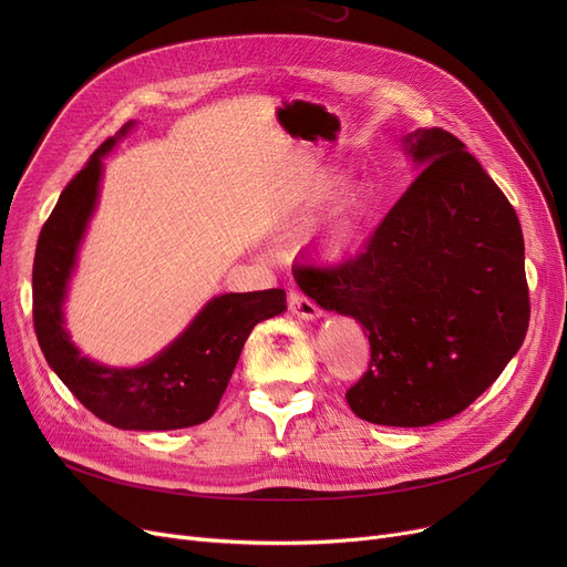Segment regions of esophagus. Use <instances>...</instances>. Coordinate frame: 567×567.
I'll return each instance as SVG.
<instances>
[{
    "instance_id": "34e87169",
    "label": "esophagus",
    "mask_w": 567,
    "mask_h": 567,
    "mask_svg": "<svg viewBox=\"0 0 567 567\" xmlns=\"http://www.w3.org/2000/svg\"><path fill=\"white\" fill-rule=\"evenodd\" d=\"M287 306H289V312L296 315V317H303V319L321 317V308L312 299H308V296L299 289H289Z\"/></svg>"
}]
</instances>
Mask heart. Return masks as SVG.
Here are the masks:
<instances>
[{"label": "heart", "mask_w": 567, "mask_h": 567, "mask_svg": "<svg viewBox=\"0 0 567 567\" xmlns=\"http://www.w3.org/2000/svg\"><path fill=\"white\" fill-rule=\"evenodd\" d=\"M361 220H363V206L359 202H349L347 206H342V212L331 223L333 241L347 244L349 238H353L355 229H359Z\"/></svg>", "instance_id": "obj_1"}]
</instances>
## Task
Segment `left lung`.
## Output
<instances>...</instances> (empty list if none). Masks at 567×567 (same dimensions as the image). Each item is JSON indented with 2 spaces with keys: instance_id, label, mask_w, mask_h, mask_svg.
Here are the masks:
<instances>
[{
  "instance_id": "1",
  "label": "left lung",
  "mask_w": 567,
  "mask_h": 567,
  "mask_svg": "<svg viewBox=\"0 0 567 567\" xmlns=\"http://www.w3.org/2000/svg\"><path fill=\"white\" fill-rule=\"evenodd\" d=\"M423 167L368 248L342 264L301 266L321 308L365 326L368 372L347 391L359 419L425 427L478 400L517 353L530 301L513 204L453 133L415 131Z\"/></svg>"
}]
</instances>
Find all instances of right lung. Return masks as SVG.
Here are the masks:
<instances>
[{"label":"right lung","mask_w":567,"mask_h":567,"mask_svg":"<svg viewBox=\"0 0 567 567\" xmlns=\"http://www.w3.org/2000/svg\"><path fill=\"white\" fill-rule=\"evenodd\" d=\"M131 128L126 124L122 135ZM105 140L71 178L45 220L34 257V331L50 368L96 419L118 430H182L212 419L255 326L280 315L282 289L223 293L184 336L142 368H105L82 355L64 331L62 303L89 216L94 212Z\"/></svg>","instance_id":"right-lung-1"}]
</instances>
